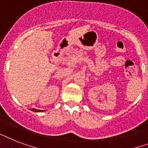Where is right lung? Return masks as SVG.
Segmentation results:
<instances>
[{"label": "right lung", "mask_w": 148, "mask_h": 148, "mask_svg": "<svg viewBox=\"0 0 148 148\" xmlns=\"http://www.w3.org/2000/svg\"><path fill=\"white\" fill-rule=\"evenodd\" d=\"M31 110L33 112H41L44 111V110H39V109H31Z\"/></svg>", "instance_id": "right-lung-1"}]
</instances>
